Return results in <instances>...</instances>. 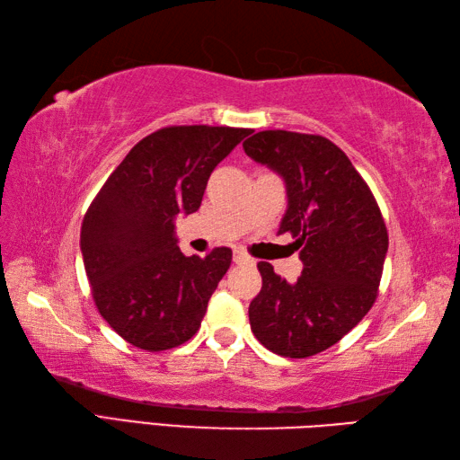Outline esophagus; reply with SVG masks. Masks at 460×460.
<instances>
[{"label": "esophagus", "mask_w": 460, "mask_h": 460, "mask_svg": "<svg viewBox=\"0 0 460 460\" xmlns=\"http://www.w3.org/2000/svg\"><path fill=\"white\" fill-rule=\"evenodd\" d=\"M233 261L235 262H239V265H243V262H251V257L247 255V252H243V251H233Z\"/></svg>", "instance_id": "esophagus-1"}]
</instances>
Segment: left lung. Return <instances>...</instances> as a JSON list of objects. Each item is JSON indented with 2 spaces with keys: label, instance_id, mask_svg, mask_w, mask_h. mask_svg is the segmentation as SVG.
Listing matches in <instances>:
<instances>
[{
  "label": "left lung",
  "instance_id": "8db88e82",
  "mask_svg": "<svg viewBox=\"0 0 460 460\" xmlns=\"http://www.w3.org/2000/svg\"><path fill=\"white\" fill-rule=\"evenodd\" d=\"M279 173L290 233L302 261L296 282L259 262L262 288L249 306L255 338L285 358H308L344 338L376 302L387 229L367 183L336 144L314 134L265 130L243 144Z\"/></svg>",
  "mask_w": 460,
  "mask_h": 460
}]
</instances>
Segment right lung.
<instances>
[{"mask_svg": "<svg viewBox=\"0 0 460 460\" xmlns=\"http://www.w3.org/2000/svg\"><path fill=\"white\" fill-rule=\"evenodd\" d=\"M252 130L170 126L126 154L86 211L81 252L94 305L128 344L162 351L199 330L231 249L185 257L175 217L199 209L211 172Z\"/></svg>", "mask_w": 460, "mask_h": 460, "instance_id": "add662e5", "label": "right lung"}]
</instances>
